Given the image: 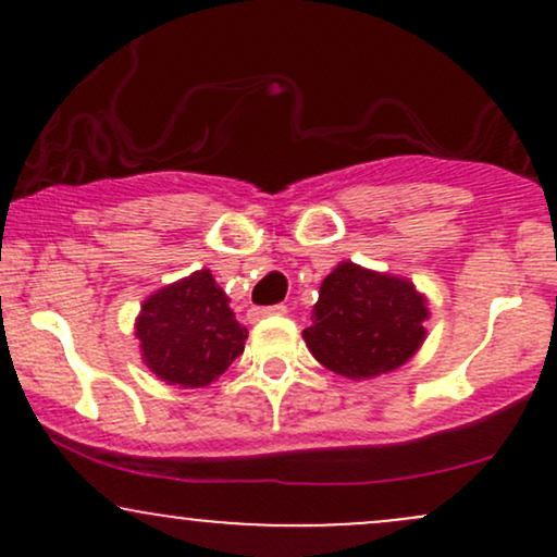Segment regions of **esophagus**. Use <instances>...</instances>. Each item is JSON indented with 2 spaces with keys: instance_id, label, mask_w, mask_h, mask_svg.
I'll return each instance as SVG.
<instances>
[{
  "instance_id": "1",
  "label": "esophagus",
  "mask_w": 557,
  "mask_h": 557,
  "mask_svg": "<svg viewBox=\"0 0 557 557\" xmlns=\"http://www.w3.org/2000/svg\"><path fill=\"white\" fill-rule=\"evenodd\" d=\"M287 311L285 304H274V306H259V309H251L253 319H264V317H283Z\"/></svg>"
}]
</instances>
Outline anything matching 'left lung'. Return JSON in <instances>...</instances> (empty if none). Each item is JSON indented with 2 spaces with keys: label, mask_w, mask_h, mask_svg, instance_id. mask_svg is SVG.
I'll return each mask as SVG.
<instances>
[{
  "label": "left lung",
  "mask_w": 557,
  "mask_h": 557,
  "mask_svg": "<svg viewBox=\"0 0 557 557\" xmlns=\"http://www.w3.org/2000/svg\"><path fill=\"white\" fill-rule=\"evenodd\" d=\"M424 296L408 280L343 261L319 287L304 341L314 359L348 380L393 372L424 341Z\"/></svg>",
  "instance_id": "8db88e82"
}]
</instances>
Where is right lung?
<instances>
[{
    "label": "right lung",
    "mask_w": 557,
    "mask_h": 557,
    "mask_svg": "<svg viewBox=\"0 0 557 557\" xmlns=\"http://www.w3.org/2000/svg\"><path fill=\"white\" fill-rule=\"evenodd\" d=\"M144 361L170 385L203 387L243 354L248 330L235 322L230 298L209 270L162 287L136 322Z\"/></svg>",
    "instance_id": "add662e5"
}]
</instances>
